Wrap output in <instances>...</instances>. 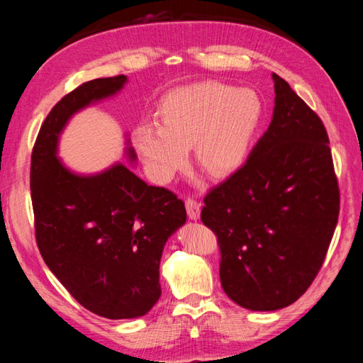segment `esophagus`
Returning <instances> with one entry per match:
<instances>
[{
    "label": "esophagus",
    "instance_id": "esophagus-1",
    "mask_svg": "<svg viewBox=\"0 0 363 363\" xmlns=\"http://www.w3.org/2000/svg\"><path fill=\"white\" fill-rule=\"evenodd\" d=\"M186 209H187V215L190 220H198L199 212H201V203L196 201L194 196H189L186 199Z\"/></svg>",
    "mask_w": 363,
    "mask_h": 363
}]
</instances>
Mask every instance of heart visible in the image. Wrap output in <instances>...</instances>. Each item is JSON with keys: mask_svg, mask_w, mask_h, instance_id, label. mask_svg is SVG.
<instances>
[{"mask_svg": "<svg viewBox=\"0 0 363 363\" xmlns=\"http://www.w3.org/2000/svg\"><path fill=\"white\" fill-rule=\"evenodd\" d=\"M159 112L162 125L140 123L133 143L154 179L167 182L187 164L191 145L196 164L207 174L221 177L240 167L257 130L262 104L250 89L199 82L169 91Z\"/></svg>", "mask_w": 363, "mask_h": 363, "instance_id": "obj_1", "label": "heart"}]
</instances>
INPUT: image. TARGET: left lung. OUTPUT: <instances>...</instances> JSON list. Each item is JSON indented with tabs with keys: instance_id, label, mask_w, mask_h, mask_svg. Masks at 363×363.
Segmentation results:
<instances>
[{
	"instance_id": "left-lung-1",
	"label": "left lung",
	"mask_w": 363,
	"mask_h": 363,
	"mask_svg": "<svg viewBox=\"0 0 363 363\" xmlns=\"http://www.w3.org/2000/svg\"><path fill=\"white\" fill-rule=\"evenodd\" d=\"M274 111L243 167L204 196L201 221L217 235L220 281L250 311L303 296L325 262L340 190L321 118L273 73Z\"/></svg>"
}]
</instances>
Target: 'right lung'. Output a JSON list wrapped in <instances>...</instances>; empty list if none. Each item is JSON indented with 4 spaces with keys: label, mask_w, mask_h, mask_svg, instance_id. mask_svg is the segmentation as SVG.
<instances>
[{
    "label": "right lung",
    "mask_w": 363,
    "mask_h": 363,
    "mask_svg": "<svg viewBox=\"0 0 363 363\" xmlns=\"http://www.w3.org/2000/svg\"><path fill=\"white\" fill-rule=\"evenodd\" d=\"M125 82V74L99 78L67 94L42 123L30 156L38 251L81 306L111 320L142 317L157 303L164 245L187 217L172 190L148 186L125 165L78 176L56 157L68 118Z\"/></svg>",
    "instance_id": "obj_1"
}]
</instances>
